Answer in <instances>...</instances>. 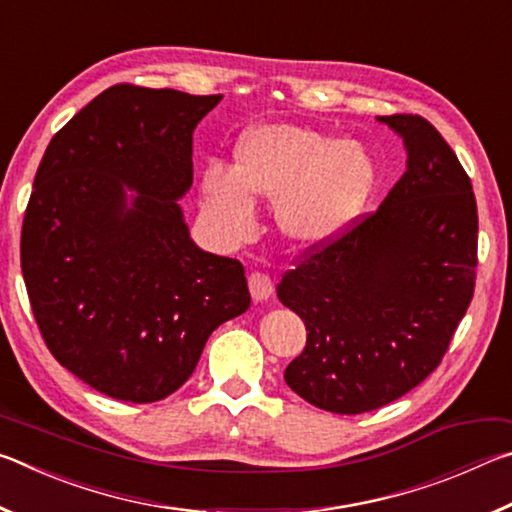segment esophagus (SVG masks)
<instances>
[{
  "instance_id": "1",
  "label": "esophagus",
  "mask_w": 512,
  "mask_h": 512,
  "mask_svg": "<svg viewBox=\"0 0 512 512\" xmlns=\"http://www.w3.org/2000/svg\"><path fill=\"white\" fill-rule=\"evenodd\" d=\"M248 287H250V296H253V300L262 302L273 293V280L266 273L253 271L248 275Z\"/></svg>"
}]
</instances>
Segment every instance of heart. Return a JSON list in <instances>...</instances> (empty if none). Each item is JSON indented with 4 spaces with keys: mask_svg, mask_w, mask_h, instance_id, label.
<instances>
[{
    "mask_svg": "<svg viewBox=\"0 0 512 512\" xmlns=\"http://www.w3.org/2000/svg\"><path fill=\"white\" fill-rule=\"evenodd\" d=\"M235 167L214 162L203 173V205L212 230L239 241L255 228V198L275 203V219L302 246L332 237L359 210L372 167L357 144L318 131L268 124L241 137Z\"/></svg>",
    "mask_w": 512,
    "mask_h": 512,
    "instance_id": "b5f03b06",
    "label": "heart"
}]
</instances>
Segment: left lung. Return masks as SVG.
<instances>
[{
    "instance_id": "obj_1",
    "label": "left lung",
    "mask_w": 512,
    "mask_h": 512,
    "mask_svg": "<svg viewBox=\"0 0 512 512\" xmlns=\"http://www.w3.org/2000/svg\"><path fill=\"white\" fill-rule=\"evenodd\" d=\"M379 119L404 137V176L375 212L302 250L277 284L307 327L284 381L341 415L391 404L440 366L479 262L476 198L452 146L420 115Z\"/></svg>"
}]
</instances>
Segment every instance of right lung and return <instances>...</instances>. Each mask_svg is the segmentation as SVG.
Returning <instances> with one entry per match:
<instances>
[{
  "instance_id": "1",
  "label": "right lung",
  "mask_w": 512,
  "mask_h": 512,
  "mask_svg": "<svg viewBox=\"0 0 512 512\" xmlns=\"http://www.w3.org/2000/svg\"><path fill=\"white\" fill-rule=\"evenodd\" d=\"M221 97L112 85L51 137L33 180L20 239L33 318L60 366L115 400L178 391L214 329L250 307L244 264L198 248L178 207L194 128Z\"/></svg>"
}]
</instances>
